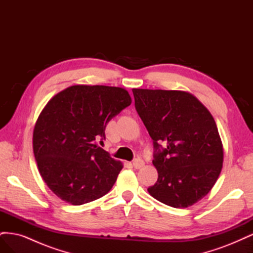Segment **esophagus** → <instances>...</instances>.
Listing matches in <instances>:
<instances>
[{"mask_svg":"<svg viewBox=\"0 0 253 253\" xmlns=\"http://www.w3.org/2000/svg\"><path fill=\"white\" fill-rule=\"evenodd\" d=\"M144 166V162L142 159L140 158H136L134 159L133 162V167L135 168V169H140V168H142Z\"/></svg>","mask_w":253,"mask_h":253,"instance_id":"1","label":"esophagus"}]
</instances>
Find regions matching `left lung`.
Returning <instances> with one entry per match:
<instances>
[{
    "mask_svg": "<svg viewBox=\"0 0 253 253\" xmlns=\"http://www.w3.org/2000/svg\"><path fill=\"white\" fill-rule=\"evenodd\" d=\"M132 90L155 149L158 179L148 192L173 208L194 205L209 193L223 168V143L213 116L189 91ZM160 142L167 147L163 149Z\"/></svg>",
    "mask_w": 253,
    "mask_h": 253,
    "instance_id": "8db88e82",
    "label": "left lung"
}]
</instances>
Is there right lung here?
Wrapping results in <instances>:
<instances>
[{
  "label": "right lung",
  "instance_id": "add662e5",
  "mask_svg": "<svg viewBox=\"0 0 253 253\" xmlns=\"http://www.w3.org/2000/svg\"><path fill=\"white\" fill-rule=\"evenodd\" d=\"M132 103L122 87L78 84L53 96L40 113L33 134L38 169L60 200L79 206L105 195L122 163L96 140L108 122Z\"/></svg>",
  "mask_w": 253,
  "mask_h": 253
}]
</instances>
